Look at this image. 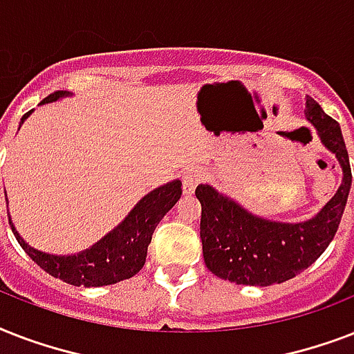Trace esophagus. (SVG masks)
<instances>
[{
  "label": "esophagus",
  "mask_w": 354,
  "mask_h": 354,
  "mask_svg": "<svg viewBox=\"0 0 354 354\" xmlns=\"http://www.w3.org/2000/svg\"><path fill=\"white\" fill-rule=\"evenodd\" d=\"M204 180V172L193 167V169H187V171L183 172L182 176V189H183V194H193L196 185Z\"/></svg>",
  "instance_id": "1"
}]
</instances>
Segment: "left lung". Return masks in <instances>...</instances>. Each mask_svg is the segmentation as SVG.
Segmentation results:
<instances>
[{"label":"left lung","instance_id":"8db88e82","mask_svg":"<svg viewBox=\"0 0 354 354\" xmlns=\"http://www.w3.org/2000/svg\"><path fill=\"white\" fill-rule=\"evenodd\" d=\"M305 118L319 141L342 167V185L308 221L279 222L250 213L213 185H198L202 204L200 236L209 272L236 285H279L307 270L335 239L351 189V165L340 124L313 97L305 101Z\"/></svg>","mask_w":354,"mask_h":354}]
</instances>
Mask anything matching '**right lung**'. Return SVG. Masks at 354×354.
<instances>
[{"label": "right lung", "instance_id": "obj_1", "mask_svg": "<svg viewBox=\"0 0 354 354\" xmlns=\"http://www.w3.org/2000/svg\"><path fill=\"white\" fill-rule=\"evenodd\" d=\"M68 95V91H57L46 97L40 104H49ZM30 113L32 110L25 113L21 122ZM180 196H182L180 180H172L165 185L156 187L133 205V209L124 216V221L118 227H113L112 232L106 233L93 246L73 255H51L40 252L21 239L10 221V215H8V224L12 227L19 246L49 275L73 286H106L122 279H130L143 268L156 226L172 209V205L176 204Z\"/></svg>", "mask_w": 354, "mask_h": 354}]
</instances>
